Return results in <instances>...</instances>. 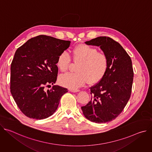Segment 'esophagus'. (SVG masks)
<instances>
[{
	"label": "esophagus",
	"mask_w": 152,
	"mask_h": 152,
	"mask_svg": "<svg viewBox=\"0 0 152 152\" xmlns=\"http://www.w3.org/2000/svg\"><path fill=\"white\" fill-rule=\"evenodd\" d=\"M70 91L71 92H73V93H76V92H79V90H78V89H70Z\"/></svg>",
	"instance_id": "1"
}]
</instances>
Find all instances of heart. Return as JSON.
Returning <instances> with one entry per match:
<instances>
[{
	"mask_svg": "<svg viewBox=\"0 0 152 152\" xmlns=\"http://www.w3.org/2000/svg\"><path fill=\"white\" fill-rule=\"evenodd\" d=\"M73 59L78 64L75 73H67L59 77V83L66 87L77 88L89 80L91 83L100 81L106 74L110 66L109 58L97 48L85 44L76 46L72 50ZM71 63V58L66 52L57 57L56 65L62 72H66Z\"/></svg>",
	"mask_w": 152,
	"mask_h": 152,
	"instance_id": "obj_1",
	"label": "heart"
}]
</instances>
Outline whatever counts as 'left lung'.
I'll return each mask as SVG.
<instances>
[{"instance_id":"obj_1","label":"left lung","mask_w":152,"mask_h":152,"mask_svg":"<svg viewBox=\"0 0 152 152\" xmlns=\"http://www.w3.org/2000/svg\"><path fill=\"white\" fill-rule=\"evenodd\" d=\"M100 46L109 58V69L104 77L90 87L91 100L81 109L91 121H111L124 110L131 97L134 71L132 60L119 43L113 38L99 37L86 41Z\"/></svg>"}]
</instances>
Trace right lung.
I'll return each mask as SVG.
<instances>
[{
	"label": "right lung",
	"instance_id": "1",
	"mask_svg": "<svg viewBox=\"0 0 152 152\" xmlns=\"http://www.w3.org/2000/svg\"><path fill=\"white\" fill-rule=\"evenodd\" d=\"M70 45V41L41 35L17 49L11 64V93L28 117L41 120L51 116L62 96L68 92L58 85L46 91L45 87L56 82L57 57Z\"/></svg>",
	"mask_w": 152,
	"mask_h": 152
}]
</instances>
